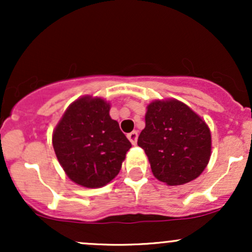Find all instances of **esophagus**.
I'll return each instance as SVG.
<instances>
[{"instance_id": "34e87169", "label": "esophagus", "mask_w": 252, "mask_h": 252, "mask_svg": "<svg viewBox=\"0 0 252 252\" xmlns=\"http://www.w3.org/2000/svg\"><path fill=\"white\" fill-rule=\"evenodd\" d=\"M137 137H138V132L136 131V130H134V131H131L130 134H128L129 141L134 144V146L136 144V142H137Z\"/></svg>"}]
</instances>
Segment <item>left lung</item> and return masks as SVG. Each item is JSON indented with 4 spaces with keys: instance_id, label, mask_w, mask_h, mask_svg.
<instances>
[{
    "instance_id": "8db88e82",
    "label": "left lung",
    "mask_w": 252,
    "mask_h": 252,
    "mask_svg": "<svg viewBox=\"0 0 252 252\" xmlns=\"http://www.w3.org/2000/svg\"><path fill=\"white\" fill-rule=\"evenodd\" d=\"M137 144L148 156L153 174L168 186L194 180L209 163V126L189 105L174 98L148 104L146 126Z\"/></svg>"
}]
</instances>
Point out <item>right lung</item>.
I'll use <instances>...</instances> for the list:
<instances>
[{
    "label": "right lung",
    "instance_id": "add662e5",
    "mask_svg": "<svg viewBox=\"0 0 252 252\" xmlns=\"http://www.w3.org/2000/svg\"><path fill=\"white\" fill-rule=\"evenodd\" d=\"M109 111L110 103L103 98H78L63 112L52 135L63 172L86 189H99L116 178L131 148Z\"/></svg>",
    "mask_w": 252,
    "mask_h": 252
}]
</instances>
